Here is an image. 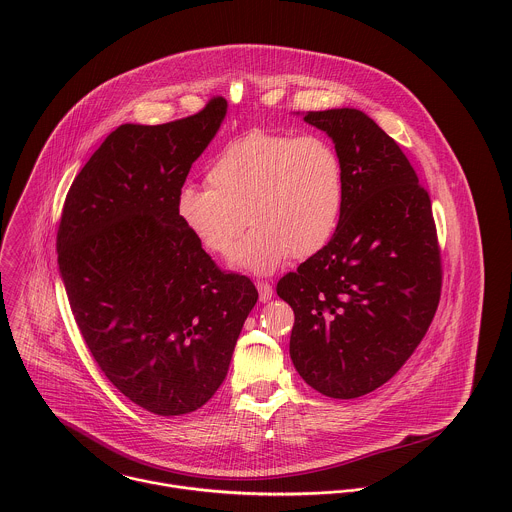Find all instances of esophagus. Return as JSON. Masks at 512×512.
Masks as SVG:
<instances>
[{
	"instance_id": "1",
	"label": "esophagus",
	"mask_w": 512,
	"mask_h": 512,
	"mask_svg": "<svg viewBox=\"0 0 512 512\" xmlns=\"http://www.w3.org/2000/svg\"><path fill=\"white\" fill-rule=\"evenodd\" d=\"M256 288H258V293H260V301H268V299H272V295H274V288H272V284H268V282H258V284H256Z\"/></svg>"
}]
</instances>
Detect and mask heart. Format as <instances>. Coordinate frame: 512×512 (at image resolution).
Instances as JSON below:
<instances>
[{
    "mask_svg": "<svg viewBox=\"0 0 512 512\" xmlns=\"http://www.w3.org/2000/svg\"><path fill=\"white\" fill-rule=\"evenodd\" d=\"M207 183L209 189L185 185L177 193L181 226L207 252L226 256L246 222L254 224L234 262L260 274L288 254L305 260L321 252L345 207L343 159L317 134L252 130L234 138L211 161Z\"/></svg>",
    "mask_w": 512,
    "mask_h": 512,
    "instance_id": "b5f03b06",
    "label": "heart"
}]
</instances>
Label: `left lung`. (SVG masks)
Wrapping results in <instances>:
<instances>
[{
    "mask_svg": "<svg viewBox=\"0 0 512 512\" xmlns=\"http://www.w3.org/2000/svg\"><path fill=\"white\" fill-rule=\"evenodd\" d=\"M343 159L345 207L331 242L276 292L295 313L290 355L331 398L390 380L424 339L441 295V250L428 191L400 146L365 112L303 116Z\"/></svg>",
    "mask_w": 512,
    "mask_h": 512,
    "instance_id": "8db88e82",
    "label": "left lung"
}]
</instances>
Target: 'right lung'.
<instances>
[{"label": "right lung", "mask_w": 512, "mask_h": 512, "mask_svg": "<svg viewBox=\"0 0 512 512\" xmlns=\"http://www.w3.org/2000/svg\"><path fill=\"white\" fill-rule=\"evenodd\" d=\"M226 114L211 98L193 116L114 130L74 177L57 254L74 321L104 376L159 416L195 412L226 378L258 301L175 215L193 161Z\"/></svg>", "instance_id": "add662e5"}]
</instances>
